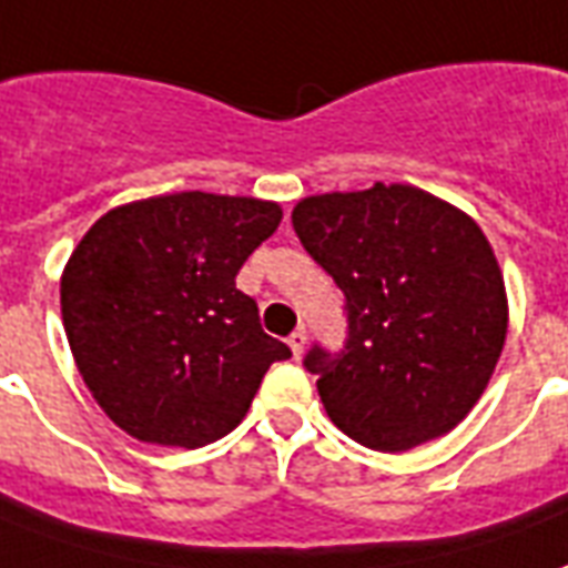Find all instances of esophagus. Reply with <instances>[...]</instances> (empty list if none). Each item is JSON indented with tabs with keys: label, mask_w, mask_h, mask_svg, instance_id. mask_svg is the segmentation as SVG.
Wrapping results in <instances>:
<instances>
[{
	"label": "esophagus",
	"mask_w": 568,
	"mask_h": 568,
	"mask_svg": "<svg viewBox=\"0 0 568 568\" xmlns=\"http://www.w3.org/2000/svg\"><path fill=\"white\" fill-rule=\"evenodd\" d=\"M288 346H292V352H295V358H301V355H304V348H306V331H304V327H297L295 334L288 337Z\"/></svg>",
	"instance_id": "obj_1"
}]
</instances>
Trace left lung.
I'll return each instance as SVG.
<instances>
[{
	"label": "left lung",
	"instance_id": "obj_1",
	"mask_svg": "<svg viewBox=\"0 0 568 568\" xmlns=\"http://www.w3.org/2000/svg\"><path fill=\"white\" fill-rule=\"evenodd\" d=\"M292 225L346 295L343 352L313 346L331 422L376 452L455 430L506 343L497 255L464 210L403 183L297 201Z\"/></svg>",
	"mask_w": 568,
	"mask_h": 568
}]
</instances>
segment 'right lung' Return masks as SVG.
<instances>
[{"instance_id": "1", "label": "right lung", "mask_w": 568, "mask_h": 568, "mask_svg": "<svg viewBox=\"0 0 568 568\" xmlns=\"http://www.w3.org/2000/svg\"><path fill=\"white\" fill-rule=\"evenodd\" d=\"M283 220L273 201L178 192L113 207L62 271V325L104 415L155 445L231 434L273 361L234 276Z\"/></svg>"}]
</instances>
